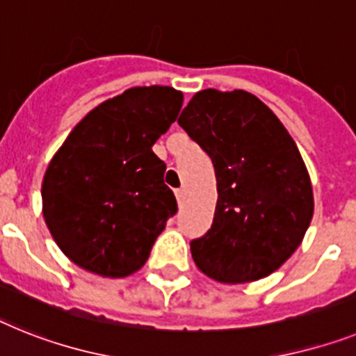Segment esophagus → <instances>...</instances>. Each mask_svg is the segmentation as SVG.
Listing matches in <instances>:
<instances>
[{"label":"esophagus","instance_id":"1","mask_svg":"<svg viewBox=\"0 0 356 356\" xmlns=\"http://www.w3.org/2000/svg\"><path fill=\"white\" fill-rule=\"evenodd\" d=\"M175 197H177L179 204H181V202H184V199H186V190H184V188H179V190H175Z\"/></svg>","mask_w":356,"mask_h":356}]
</instances>
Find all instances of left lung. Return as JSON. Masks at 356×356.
<instances>
[{
	"label": "left lung",
	"mask_w": 356,
	"mask_h": 356,
	"mask_svg": "<svg viewBox=\"0 0 356 356\" xmlns=\"http://www.w3.org/2000/svg\"><path fill=\"white\" fill-rule=\"evenodd\" d=\"M177 122L210 155L217 179L211 228L190 243L199 271L244 284L279 270L313 217L312 179L293 137L246 90L197 92Z\"/></svg>",
	"instance_id": "8db88e82"
}]
</instances>
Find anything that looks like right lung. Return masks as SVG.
Returning a JSON list of instances; mask_svg holds the SVG:
<instances>
[{"instance_id":"1","label":"right lung","mask_w":356,"mask_h":356,"mask_svg":"<svg viewBox=\"0 0 356 356\" xmlns=\"http://www.w3.org/2000/svg\"><path fill=\"white\" fill-rule=\"evenodd\" d=\"M172 86H134L86 113L54 154L41 197L50 235L74 264L106 279L141 270L177 211L152 146L183 106Z\"/></svg>"}]
</instances>
